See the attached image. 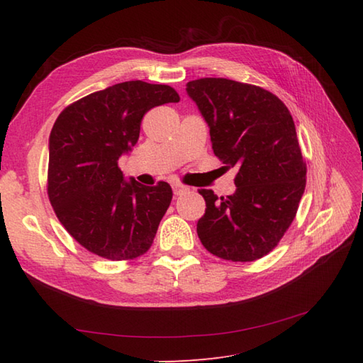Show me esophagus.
<instances>
[{
	"instance_id": "34e87169",
	"label": "esophagus",
	"mask_w": 363,
	"mask_h": 363,
	"mask_svg": "<svg viewBox=\"0 0 363 363\" xmlns=\"http://www.w3.org/2000/svg\"><path fill=\"white\" fill-rule=\"evenodd\" d=\"M189 190V187H186V186H182V184H174L173 186V194L176 195V196H179V195H182L184 191H187Z\"/></svg>"
}]
</instances>
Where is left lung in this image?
Returning <instances> with one entry per match:
<instances>
[{
	"mask_svg": "<svg viewBox=\"0 0 363 363\" xmlns=\"http://www.w3.org/2000/svg\"><path fill=\"white\" fill-rule=\"evenodd\" d=\"M187 94L209 125L215 156L238 169L234 195L199 190L206 201L199 240L220 259L257 260L287 233L306 189L291 113L272 91L226 78L190 81Z\"/></svg>",
	"mask_w": 363,
	"mask_h": 363,
	"instance_id": "left-lung-1",
	"label": "left lung"
}]
</instances>
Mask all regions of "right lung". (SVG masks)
Returning <instances> with one entry per match:
<instances>
[{
  "label": "right lung",
  "instance_id": "1",
  "mask_svg": "<svg viewBox=\"0 0 363 363\" xmlns=\"http://www.w3.org/2000/svg\"><path fill=\"white\" fill-rule=\"evenodd\" d=\"M177 91L128 81L67 106L50 135L46 191L54 213L76 242L109 260H133L151 248L173 191L126 182L118 159L138 140L143 115Z\"/></svg>",
  "mask_w": 363,
  "mask_h": 363
}]
</instances>
